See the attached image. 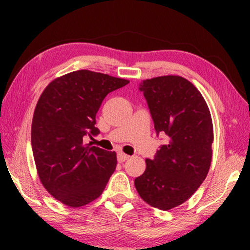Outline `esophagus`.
<instances>
[{
    "label": "esophagus",
    "mask_w": 250,
    "mask_h": 250,
    "mask_svg": "<svg viewBox=\"0 0 250 250\" xmlns=\"http://www.w3.org/2000/svg\"><path fill=\"white\" fill-rule=\"evenodd\" d=\"M128 158H129L128 155H125V153H123V152L117 153V159H118L119 163H124L125 160H127Z\"/></svg>",
    "instance_id": "34e87169"
}]
</instances>
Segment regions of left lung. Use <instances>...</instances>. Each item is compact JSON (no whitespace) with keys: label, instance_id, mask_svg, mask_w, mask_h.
<instances>
[{"label":"left lung","instance_id":"obj_1","mask_svg":"<svg viewBox=\"0 0 250 250\" xmlns=\"http://www.w3.org/2000/svg\"><path fill=\"white\" fill-rule=\"evenodd\" d=\"M157 136L166 134L134 184L150 206L168 210L187 201L206 179L211 162L213 124L208 105L186 78L162 76L139 84Z\"/></svg>","mask_w":250,"mask_h":250}]
</instances>
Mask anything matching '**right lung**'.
Here are the masks:
<instances>
[{
  "instance_id": "right-lung-1",
  "label": "right lung",
  "mask_w": 250,
  "mask_h": 250,
  "mask_svg": "<svg viewBox=\"0 0 250 250\" xmlns=\"http://www.w3.org/2000/svg\"><path fill=\"white\" fill-rule=\"evenodd\" d=\"M129 82L90 70L61 76L43 91L32 124V148L44 188L70 207L97 199L117 165L115 151L84 145L97 136L95 115L110 92Z\"/></svg>"
}]
</instances>
